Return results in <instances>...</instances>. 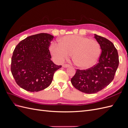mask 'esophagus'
Returning <instances> with one entry per match:
<instances>
[{
	"mask_svg": "<svg viewBox=\"0 0 128 128\" xmlns=\"http://www.w3.org/2000/svg\"><path fill=\"white\" fill-rule=\"evenodd\" d=\"M70 66L68 64H64L62 65V67L64 68H67V67H69Z\"/></svg>",
	"mask_w": 128,
	"mask_h": 128,
	"instance_id": "1",
	"label": "esophagus"
}]
</instances>
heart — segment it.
<instances>
[{
	"label": "heart",
	"instance_id": "1",
	"mask_svg": "<svg viewBox=\"0 0 128 128\" xmlns=\"http://www.w3.org/2000/svg\"><path fill=\"white\" fill-rule=\"evenodd\" d=\"M52 44L50 50L52 56L59 62H62L72 54V59L76 66L82 69H88L98 61L101 53L99 42L87 37L68 35Z\"/></svg>",
	"mask_w": 128,
	"mask_h": 128
}]
</instances>
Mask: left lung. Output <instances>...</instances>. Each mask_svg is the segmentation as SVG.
<instances>
[{
    "label": "left lung",
    "mask_w": 128,
    "mask_h": 128,
    "mask_svg": "<svg viewBox=\"0 0 128 128\" xmlns=\"http://www.w3.org/2000/svg\"><path fill=\"white\" fill-rule=\"evenodd\" d=\"M102 50L98 63L86 70L77 69L71 79L79 91L91 94L102 90L113 80L119 64L118 55L114 44L106 38L94 34Z\"/></svg>",
    "instance_id": "obj_1"
}]
</instances>
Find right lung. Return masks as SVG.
Wrapping results in <instances>:
<instances>
[{
  "label": "right lung",
  "instance_id": "add662e5",
  "mask_svg": "<svg viewBox=\"0 0 128 128\" xmlns=\"http://www.w3.org/2000/svg\"><path fill=\"white\" fill-rule=\"evenodd\" d=\"M54 36L40 33L27 37L15 47L11 60V72L19 86L38 92L51 84L54 74L61 66L51 60L49 46Z\"/></svg>",
  "mask_w": 128,
  "mask_h": 128
}]
</instances>
